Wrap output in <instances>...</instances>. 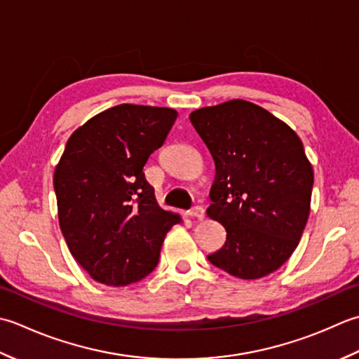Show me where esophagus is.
I'll use <instances>...</instances> for the list:
<instances>
[{
    "label": "esophagus",
    "instance_id": "1",
    "mask_svg": "<svg viewBox=\"0 0 359 359\" xmlns=\"http://www.w3.org/2000/svg\"><path fill=\"white\" fill-rule=\"evenodd\" d=\"M189 215L194 218H198V220H203L204 218V209L201 206H195L189 210Z\"/></svg>",
    "mask_w": 359,
    "mask_h": 359
}]
</instances>
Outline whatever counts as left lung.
Masks as SVG:
<instances>
[{
	"mask_svg": "<svg viewBox=\"0 0 359 359\" xmlns=\"http://www.w3.org/2000/svg\"><path fill=\"white\" fill-rule=\"evenodd\" d=\"M215 163L208 215L226 229L208 260L240 279L279 269L310 215L313 167L304 144L265 108L233 99L190 114Z\"/></svg>",
	"mask_w": 359,
	"mask_h": 359,
	"instance_id": "obj_1",
	"label": "left lung"
}]
</instances>
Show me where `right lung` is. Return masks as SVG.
Returning a JSON list of instances; mask_svg holds the SVG:
<instances>
[{
    "mask_svg": "<svg viewBox=\"0 0 359 359\" xmlns=\"http://www.w3.org/2000/svg\"><path fill=\"white\" fill-rule=\"evenodd\" d=\"M178 113L122 104L79 127L54 172L60 229L94 280L126 287L156 268L165 233L181 217L159 208L142 172Z\"/></svg>",
    "mask_w": 359,
    "mask_h": 359,
    "instance_id": "1",
    "label": "right lung"
}]
</instances>
